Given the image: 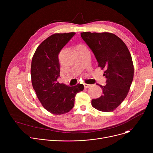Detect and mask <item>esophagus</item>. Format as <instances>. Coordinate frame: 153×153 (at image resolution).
I'll use <instances>...</instances> for the list:
<instances>
[{
	"instance_id": "esophagus-1",
	"label": "esophagus",
	"mask_w": 153,
	"mask_h": 153,
	"mask_svg": "<svg viewBox=\"0 0 153 153\" xmlns=\"http://www.w3.org/2000/svg\"><path fill=\"white\" fill-rule=\"evenodd\" d=\"M84 86L85 88H90V87L91 86V85L90 84H87V83H84Z\"/></svg>"
}]
</instances>
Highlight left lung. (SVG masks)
<instances>
[{
    "instance_id": "left-lung-1",
    "label": "left lung",
    "mask_w": 153,
    "mask_h": 153,
    "mask_svg": "<svg viewBox=\"0 0 153 153\" xmlns=\"http://www.w3.org/2000/svg\"><path fill=\"white\" fill-rule=\"evenodd\" d=\"M82 39L93 52L98 66L105 69L106 85H99L102 95L93 99L96 110L113 111L126 98L134 76L132 57L123 40L111 33H80Z\"/></svg>"
}]
</instances>
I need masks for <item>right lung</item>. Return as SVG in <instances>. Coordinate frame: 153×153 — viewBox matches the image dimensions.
Masks as SVG:
<instances>
[{
    "label": "right lung",
    "mask_w": 153,
    "mask_h": 153,
    "mask_svg": "<svg viewBox=\"0 0 153 153\" xmlns=\"http://www.w3.org/2000/svg\"><path fill=\"white\" fill-rule=\"evenodd\" d=\"M75 33H56L43 40L37 48L31 61L33 88L42 106L50 113L60 115L69 112L83 84L68 86L57 82L60 76L59 54Z\"/></svg>",
    "instance_id": "1"
}]
</instances>
